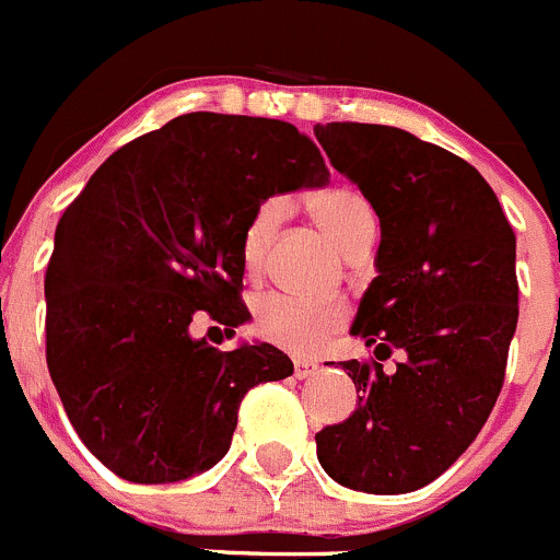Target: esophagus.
<instances>
[{"instance_id": "1", "label": "esophagus", "mask_w": 560, "mask_h": 560, "mask_svg": "<svg viewBox=\"0 0 560 560\" xmlns=\"http://www.w3.org/2000/svg\"><path fill=\"white\" fill-rule=\"evenodd\" d=\"M315 373H318V364L310 362V359H296V362H293V375H296L299 381L310 378V375Z\"/></svg>"}]
</instances>
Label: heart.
Segmentation results:
<instances>
[{
	"label": "heart",
	"mask_w": 560,
	"mask_h": 560,
	"mask_svg": "<svg viewBox=\"0 0 560 560\" xmlns=\"http://www.w3.org/2000/svg\"><path fill=\"white\" fill-rule=\"evenodd\" d=\"M310 214L346 256L357 253L359 247L373 245L378 218H375L370 198L359 192L357 187L335 185L315 192L310 198ZM282 218H285V203L280 198H267L264 203H258L256 212L247 220L245 231H242L240 253L242 264L250 275L261 272L264 258H267ZM346 320L348 310L340 302H315V299L269 293L256 304L258 335L272 346L285 348L291 353H302V357L320 351L329 342V337L337 329H342Z\"/></svg>",
	"instance_id": "obj_1"
}]
</instances>
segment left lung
Instances as JSON below:
<instances>
[{"label":"left lung","instance_id":"obj_1","mask_svg":"<svg viewBox=\"0 0 560 560\" xmlns=\"http://www.w3.org/2000/svg\"><path fill=\"white\" fill-rule=\"evenodd\" d=\"M329 163L373 203L378 278L351 335L375 362H340L359 406L315 433L337 485L375 495L439 479L490 417L517 329L514 231L485 176L400 127L315 125ZM395 350L392 374L380 364Z\"/></svg>","mask_w":560,"mask_h":560}]
</instances>
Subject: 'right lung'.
Wrapping results in <instances>:
<instances>
[{"instance_id": "obj_1", "label": "right lung", "mask_w": 560, "mask_h": 560, "mask_svg": "<svg viewBox=\"0 0 560 560\" xmlns=\"http://www.w3.org/2000/svg\"><path fill=\"white\" fill-rule=\"evenodd\" d=\"M313 138L278 119L185 114L110 154L65 209L46 272V362L86 450L138 485L218 466L242 397L288 378L269 342L234 351L192 337L198 310L225 326L240 299V242L258 203L324 187Z\"/></svg>"}]
</instances>
